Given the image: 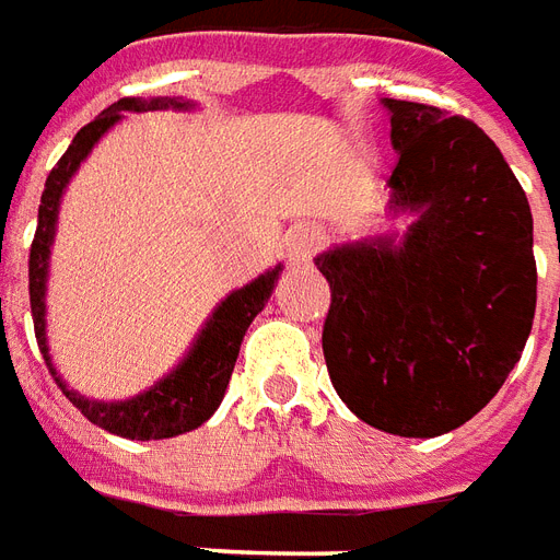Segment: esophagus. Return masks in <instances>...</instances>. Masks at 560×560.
<instances>
[{
	"instance_id": "1",
	"label": "esophagus",
	"mask_w": 560,
	"mask_h": 560,
	"mask_svg": "<svg viewBox=\"0 0 560 560\" xmlns=\"http://www.w3.org/2000/svg\"><path fill=\"white\" fill-rule=\"evenodd\" d=\"M322 245H325V235L313 230V226H304V230L289 233V238H285V256H289L292 265H304L322 250Z\"/></svg>"
}]
</instances>
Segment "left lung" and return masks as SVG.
Returning <instances> with one entry per match:
<instances>
[{"label":"left lung","instance_id":"8db88e82","mask_svg":"<svg viewBox=\"0 0 560 560\" xmlns=\"http://www.w3.org/2000/svg\"><path fill=\"white\" fill-rule=\"evenodd\" d=\"M398 162L395 245L372 238L315 259L330 283L322 348L351 413L398 436H440L502 389L537 306L532 209L490 138L436 105L384 100Z\"/></svg>","mask_w":560,"mask_h":560}]
</instances>
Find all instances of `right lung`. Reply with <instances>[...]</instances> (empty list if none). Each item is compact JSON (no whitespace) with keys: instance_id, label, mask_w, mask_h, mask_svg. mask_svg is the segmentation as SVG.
<instances>
[{"instance_id":"add662e5","label":"right lung","mask_w":560,"mask_h":560,"mask_svg":"<svg viewBox=\"0 0 560 560\" xmlns=\"http://www.w3.org/2000/svg\"><path fill=\"white\" fill-rule=\"evenodd\" d=\"M144 108H185L179 100H136L126 96L108 105L103 115L94 117L91 124L82 126L75 132L73 144L67 147V153L58 159V165L49 171L40 195V209H37V230L35 242H32V254H28V301H32V318H35V336L40 345L49 372L61 386V393L70 398V405L79 407L88 422L100 424L103 431L117 436H129V440H165V436L185 434L195 431L197 424H203L209 416L215 413L221 398L226 393L230 375H233L235 357L245 339V330L262 313L265 301L275 292L277 277H280V265L256 277L254 283L238 289L233 295L221 301L212 318L206 322L203 334L197 336L195 348L188 351L183 365H176L174 372L159 381L153 389L138 395L132 401H88L85 395L73 393L70 386L58 377L49 360V348H46V322H44V292H46V259H49V245L56 235V218L58 203L65 195V185L75 174L79 162L91 153V147L105 136V129L124 117V112H144Z\"/></svg>"}]
</instances>
